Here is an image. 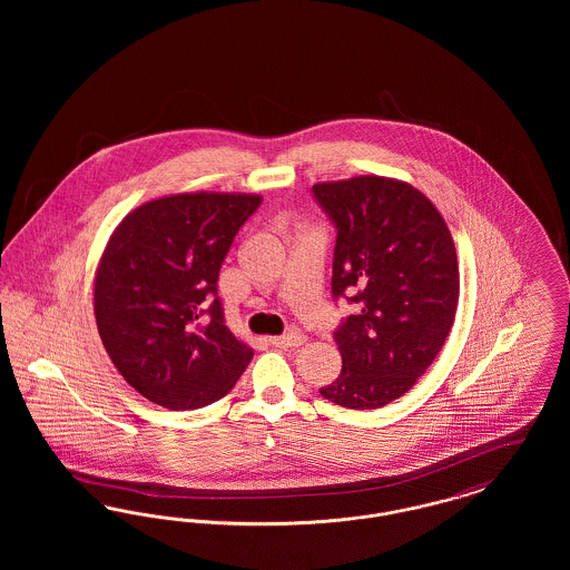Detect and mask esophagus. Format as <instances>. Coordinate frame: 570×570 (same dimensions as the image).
Instances as JSON below:
<instances>
[{
	"instance_id": "esophagus-1",
	"label": "esophagus",
	"mask_w": 570,
	"mask_h": 570,
	"mask_svg": "<svg viewBox=\"0 0 570 570\" xmlns=\"http://www.w3.org/2000/svg\"><path fill=\"white\" fill-rule=\"evenodd\" d=\"M303 342H305V335L301 331H291L279 337H269V344L275 348H297Z\"/></svg>"
}]
</instances>
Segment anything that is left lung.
Listing matches in <instances>:
<instances>
[{"label": "left lung", "instance_id": "8db88e82", "mask_svg": "<svg viewBox=\"0 0 570 570\" xmlns=\"http://www.w3.org/2000/svg\"><path fill=\"white\" fill-rule=\"evenodd\" d=\"M312 194L337 233L331 295L356 307L333 331L342 372L321 395L353 410L386 406L425 374L455 321L453 237L404 181L363 175Z\"/></svg>", "mask_w": 570, "mask_h": 570}]
</instances>
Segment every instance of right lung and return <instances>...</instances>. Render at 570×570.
<instances>
[{
	"instance_id": "add662e5",
	"label": "right lung",
	"mask_w": 570,
	"mask_h": 570,
	"mask_svg": "<svg viewBox=\"0 0 570 570\" xmlns=\"http://www.w3.org/2000/svg\"><path fill=\"white\" fill-rule=\"evenodd\" d=\"M261 203L252 194H175L140 205L110 235L96 273V323L117 372L149 402L209 406L252 361L224 323L217 275Z\"/></svg>"
}]
</instances>
